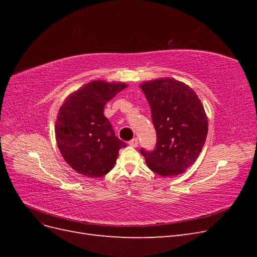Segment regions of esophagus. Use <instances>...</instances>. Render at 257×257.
<instances>
[{
	"label": "esophagus",
	"instance_id": "34e87169",
	"mask_svg": "<svg viewBox=\"0 0 257 257\" xmlns=\"http://www.w3.org/2000/svg\"><path fill=\"white\" fill-rule=\"evenodd\" d=\"M128 145L130 146H132V147H137V145H138V139L137 138H133V139H132V141H130L128 142Z\"/></svg>",
	"mask_w": 257,
	"mask_h": 257
}]
</instances>
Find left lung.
I'll return each mask as SVG.
<instances>
[{"label":"left lung","mask_w":257,"mask_h":257,"mask_svg":"<svg viewBox=\"0 0 257 257\" xmlns=\"http://www.w3.org/2000/svg\"><path fill=\"white\" fill-rule=\"evenodd\" d=\"M151 107L157 146L141 149L152 172L163 177L183 174L196 161L208 134V118L200 99L188 84L161 78L141 84Z\"/></svg>","instance_id":"8db88e82"}]
</instances>
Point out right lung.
Segmentation results:
<instances>
[{
	"label": "right lung",
	"mask_w": 257,
	"mask_h": 257,
	"mask_svg": "<svg viewBox=\"0 0 257 257\" xmlns=\"http://www.w3.org/2000/svg\"><path fill=\"white\" fill-rule=\"evenodd\" d=\"M127 87L123 82L93 80L69 94L56 121L59 150L75 172L98 178L113 168L119 150L126 144L114 135L104 115L108 100Z\"/></svg>",
	"instance_id": "add662e5"
}]
</instances>
